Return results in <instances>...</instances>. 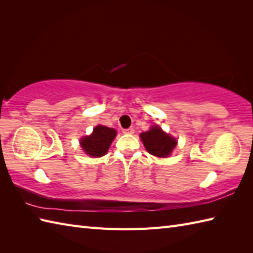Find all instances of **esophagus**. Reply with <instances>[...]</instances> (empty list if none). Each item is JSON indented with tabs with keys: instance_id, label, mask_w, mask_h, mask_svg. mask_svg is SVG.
Wrapping results in <instances>:
<instances>
[{
	"instance_id": "obj_1",
	"label": "esophagus",
	"mask_w": 253,
	"mask_h": 253,
	"mask_svg": "<svg viewBox=\"0 0 253 253\" xmlns=\"http://www.w3.org/2000/svg\"><path fill=\"white\" fill-rule=\"evenodd\" d=\"M123 132H124V133H129V135H131V133L135 132V129H133V128L130 127V128H127V129H124Z\"/></svg>"
}]
</instances>
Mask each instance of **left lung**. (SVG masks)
<instances>
[{
	"mask_svg": "<svg viewBox=\"0 0 253 253\" xmlns=\"http://www.w3.org/2000/svg\"><path fill=\"white\" fill-rule=\"evenodd\" d=\"M141 140L147 151L158 158H166L176 147V139L165 133L159 126H153L151 129L142 132Z\"/></svg>",
	"mask_w": 253,
	"mask_h": 253,
	"instance_id": "1",
	"label": "left lung"
}]
</instances>
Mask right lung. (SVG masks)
Here are the masks:
<instances>
[{
	"label": "right lung",
	"instance_id": "right-lung-1",
	"mask_svg": "<svg viewBox=\"0 0 253 253\" xmlns=\"http://www.w3.org/2000/svg\"><path fill=\"white\" fill-rule=\"evenodd\" d=\"M115 136V129L99 125L94 128L93 132L90 136L84 137L80 140V144H82L84 151L90 157L99 158L107 152Z\"/></svg>",
	"mask_w": 253,
	"mask_h": 253
}]
</instances>
